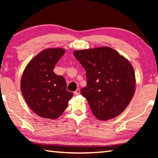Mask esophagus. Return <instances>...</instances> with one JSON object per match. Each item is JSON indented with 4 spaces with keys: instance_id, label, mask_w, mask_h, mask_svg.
Wrapping results in <instances>:
<instances>
[{
    "instance_id": "obj_1",
    "label": "esophagus",
    "mask_w": 158,
    "mask_h": 158,
    "mask_svg": "<svg viewBox=\"0 0 158 158\" xmlns=\"http://www.w3.org/2000/svg\"><path fill=\"white\" fill-rule=\"evenodd\" d=\"M80 92H81V91H80V89L79 88H77L75 90V91L74 92V94H75V95H78V94H80Z\"/></svg>"
}]
</instances>
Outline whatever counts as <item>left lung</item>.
Returning a JSON list of instances; mask_svg holds the SVG:
<instances>
[{"label":"left lung","instance_id":"obj_1","mask_svg":"<svg viewBox=\"0 0 158 158\" xmlns=\"http://www.w3.org/2000/svg\"><path fill=\"white\" fill-rule=\"evenodd\" d=\"M74 56L85 70L81 94L96 118L109 120L122 113L135 94V74L130 62L108 47L77 50Z\"/></svg>","mask_w":158,"mask_h":158}]
</instances>
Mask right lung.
I'll list each match as a JSON object with an SVG mask.
<instances>
[{"instance_id":"1","label":"right lung","mask_w":158,"mask_h":158,"mask_svg":"<svg viewBox=\"0 0 158 158\" xmlns=\"http://www.w3.org/2000/svg\"><path fill=\"white\" fill-rule=\"evenodd\" d=\"M64 53L61 48L43 50L29 62L23 73L21 90L23 98L30 108L43 118L59 117L73 96L66 89L64 78L53 72Z\"/></svg>"}]
</instances>
